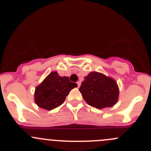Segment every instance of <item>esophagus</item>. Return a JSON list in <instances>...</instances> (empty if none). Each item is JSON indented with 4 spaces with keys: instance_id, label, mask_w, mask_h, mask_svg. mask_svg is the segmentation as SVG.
Wrapping results in <instances>:
<instances>
[{
    "instance_id": "obj_1",
    "label": "esophagus",
    "mask_w": 151,
    "mask_h": 151,
    "mask_svg": "<svg viewBox=\"0 0 151 151\" xmlns=\"http://www.w3.org/2000/svg\"><path fill=\"white\" fill-rule=\"evenodd\" d=\"M77 86H78V88H80V85H81V83H80V81H77Z\"/></svg>"
}]
</instances>
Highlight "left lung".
<instances>
[{"instance_id": "obj_1", "label": "left lung", "mask_w": 151, "mask_h": 151, "mask_svg": "<svg viewBox=\"0 0 151 151\" xmlns=\"http://www.w3.org/2000/svg\"><path fill=\"white\" fill-rule=\"evenodd\" d=\"M79 91L85 101L97 109L114 106L119 99L116 80L97 71L90 72L84 77Z\"/></svg>"}]
</instances>
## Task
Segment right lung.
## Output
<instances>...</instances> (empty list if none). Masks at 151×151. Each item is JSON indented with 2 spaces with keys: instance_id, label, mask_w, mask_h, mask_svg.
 <instances>
[{
  "instance_id": "right-lung-1",
  "label": "right lung",
  "mask_w": 151,
  "mask_h": 151,
  "mask_svg": "<svg viewBox=\"0 0 151 151\" xmlns=\"http://www.w3.org/2000/svg\"><path fill=\"white\" fill-rule=\"evenodd\" d=\"M77 87L68 77H60L57 71L51 72L35 91V102L43 109L58 108L65 101L70 91Z\"/></svg>"
}]
</instances>
